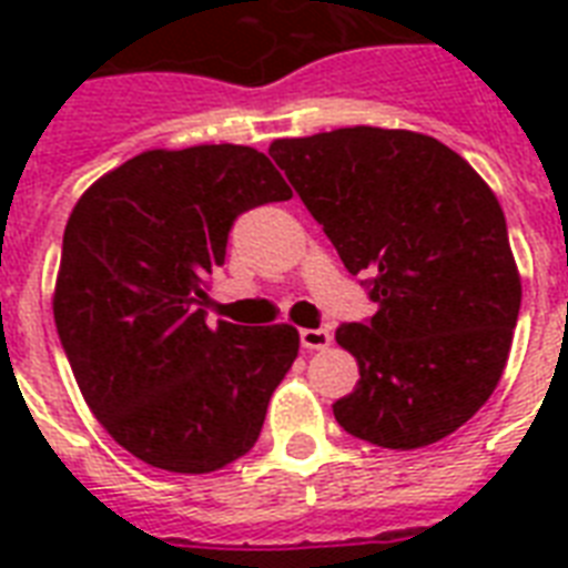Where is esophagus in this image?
I'll use <instances>...</instances> for the list:
<instances>
[{
  "label": "esophagus",
  "instance_id": "obj_1",
  "mask_svg": "<svg viewBox=\"0 0 568 568\" xmlns=\"http://www.w3.org/2000/svg\"><path fill=\"white\" fill-rule=\"evenodd\" d=\"M333 342V333L329 329H301V345L306 351H324Z\"/></svg>",
  "mask_w": 568,
  "mask_h": 568
}]
</instances>
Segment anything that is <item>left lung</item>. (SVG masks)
<instances>
[{
  "label": "left lung",
  "mask_w": 568,
  "mask_h": 568,
  "mask_svg": "<svg viewBox=\"0 0 568 568\" xmlns=\"http://www.w3.org/2000/svg\"><path fill=\"white\" fill-rule=\"evenodd\" d=\"M267 153L377 303L336 329L359 365L336 422L392 450L450 436L498 386L519 318L498 196L463 155L406 129L280 138Z\"/></svg>",
  "instance_id": "1"
}]
</instances>
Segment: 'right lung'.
<instances>
[{"label":"right lung","mask_w":568,"mask_h":568,"mask_svg":"<svg viewBox=\"0 0 568 568\" xmlns=\"http://www.w3.org/2000/svg\"><path fill=\"white\" fill-rule=\"evenodd\" d=\"M253 146L146 150L79 196L55 327L97 422L146 466L209 475L244 457L301 351L288 324H205L200 297L235 217L288 200Z\"/></svg>","instance_id":"obj_1"}]
</instances>
